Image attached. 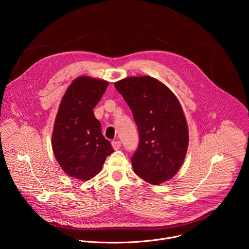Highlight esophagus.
<instances>
[{
  "mask_svg": "<svg viewBox=\"0 0 249 249\" xmlns=\"http://www.w3.org/2000/svg\"><path fill=\"white\" fill-rule=\"evenodd\" d=\"M112 147L114 150H118L121 148V142L119 141H112Z\"/></svg>",
  "mask_w": 249,
  "mask_h": 249,
  "instance_id": "34e87169",
  "label": "esophagus"
}]
</instances>
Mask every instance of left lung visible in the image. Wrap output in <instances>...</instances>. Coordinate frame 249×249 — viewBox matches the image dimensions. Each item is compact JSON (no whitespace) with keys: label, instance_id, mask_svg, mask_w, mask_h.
<instances>
[{"label":"left lung","instance_id":"left-lung-1","mask_svg":"<svg viewBox=\"0 0 249 249\" xmlns=\"http://www.w3.org/2000/svg\"><path fill=\"white\" fill-rule=\"evenodd\" d=\"M132 111L139 145L131 158L134 171L158 185L176 174L188 148L187 122L174 93L160 81L129 77L114 84Z\"/></svg>","mask_w":249,"mask_h":249}]
</instances>
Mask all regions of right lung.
I'll list each match as a JSON object with an SVG mask.
<instances>
[{"mask_svg": "<svg viewBox=\"0 0 249 249\" xmlns=\"http://www.w3.org/2000/svg\"><path fill=\"white\" fill-rule=\"evenodd\" d=\"M108 83L79 77L64 94L55 119L52 149L62 169L79 180H89L114 152L93 114Z\"/></svg>", "mask_w": 249, "mask_h": 249, "instance_id": "add662e5", "label": "right lung"}]
</instances>
